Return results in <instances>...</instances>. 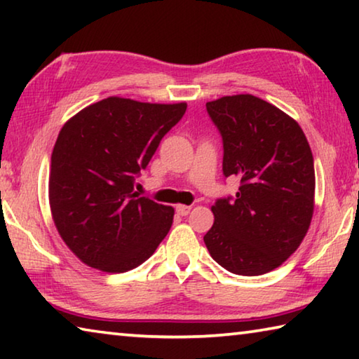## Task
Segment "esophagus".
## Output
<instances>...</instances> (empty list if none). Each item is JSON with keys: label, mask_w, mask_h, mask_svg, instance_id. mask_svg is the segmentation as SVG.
Instances as JSON below:
<instances>
[{"label": "esophagus", "mask_w": 359, "mask_h": 359, "mask_svg": "<svg viewBox=\"0 0 359 359\" xmlns=\"http://www.w3.org/2000/svg\"><path fill=\"white\" fill-rule=\"evenodd\" d=\"M190 210H191L190 205H185V204H179L177 208H175V212H177V214L182 215V217H185V215L190 214Z\"/></svg>", "instance_id": "34e87169"}]
</instances>
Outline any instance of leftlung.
I'll list each match as a JSON object with an SVG mask.
<instances>
[{
	"label": "left lung",
	"mask_w": 359,
	"mask_h": 359,
	"mask_svg": "<svg viewBox=\"0 0 359 359\" xmlns=\"http://www.w3.org/2000/svg\"><path fill=\"white\" fill-rule=\"evenodd\" d=\"M205 107L223 139L224 177L241 180L234 199L212 205L205 247L233 274H266L297 250L311 226V145L294 118L253 95L223 96Z\"/></svg>",
	"instance_id": "left-lung-1"
}]
</instances>
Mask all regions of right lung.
Segmentation results:
<instances>
[{"instance_id": "obj_1", "label": "right lung", "mask_w": 359, "mask_h": 359, "mask_svg": "<svg viewBox=\"0 0 359 359\" xmlns=\"http://www.w3.org/2000/svg\"><path fill=\"white\" fill-rule=\"evenodd\" d=\"M185 111L187 102L109 96L63 125L52 151L48 204L58 234L82 263L126 272L166 238L174 209L139 198L135 177Z\"/></svg>"}]
</instances>
